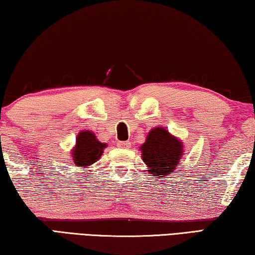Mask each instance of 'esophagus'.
<instances>
[{"instance_id": "34e87169", "label": "esophagus", "mask_w": 255, "mask_h": 255, "mask_svg": "<svg viewBox=\"0 0 255 255\" xmlns=\"http://www.w3.org/2000/svg\"><path fill=\"white\" fill-rule=\"evenodd\" d=\"M119 148H130V141H119L117 144Z\"/></svg>"}]
</instances>
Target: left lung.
I'll return each mask as SVG.
<instances>
[{
    "instance_id": "left-lung-1",
    "label": "left lung",
    "mask_w": 255,
    "mask_h": 255,
    "mask_svg": "<svg viewBox=\"0 0 255 255\" xmlns=\"http://www.w3.org/2000/svg\"><path fill=\"white\" fill-rule=\"evenodd\" d=\"M182 143L165 128H154L141 145V157L153 176H166L175 170L182 155Z\"/></svg>"
}]
</instances>
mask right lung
Listing matches in <instances>:
<instances>
[{
    "label": "right lung",
    "instance_id": "add662e5",
    "mask_svg": "<svg viewBox=\"0 0 255 255\" xmlns=\"http://www.w3.org/2000/svg\"><path fill=\"white\" fill-rule=\"evenodd\" d=\"M106 144L100 143L91 131H81L76 138V146L73 150V159L77 166H89L101 157Z\"/></svg>",
    "mask_w": 255,
    "mask_h": 255
}]
</instances>
